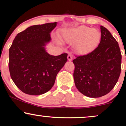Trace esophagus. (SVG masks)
<instances>
[{"mask_svg": "<svg viewBox=\"0 0 126 126\" xmlns=\"http://www.w3.org/2000/svg\"><path fill=\"white\" fill-rule=\"evenodd\" d=\"M72 56L71 55V54H68V56H67V59H68V60L69 61H71L72 60Z\"/></svg>", "mask_w": 126, "mask_h": 126, "instance_id": "1", "label": "esophagus"}]
</instances>
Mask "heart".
<instances>
[{"instance_id":"1","label":"heart","mask_w":126,"mask_h":126,"mask_svg":"<svg viewBox=\"0 0 126 126\" xmlns=\"http://www.w3.org/2000/svg\"><path fill=\"white\" fill-rule=\"evenodd\" d=\"M63 39L67 43L74 44V48L76 52L85 55L92 52L98 47L101 35L96 28L81 26L65 30L63 32ZM58 42L62 44L59 40Z\"/></svg>"}]
</instances>
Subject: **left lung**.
I'll list each match as a JSON object with an SVG mask.
<instances>
[{"instance_id": "left-lung-1", "label": "left lung", "mask_w": 126, "mask_h": 126, "mask_svg": "<svg viewBox=\"0 0 126 126\" xmlns=\"http://www.w3.org/2000/svg\"><path fill=\"white\" fill-rule=\"evenodd\" d=\"M100 31L98 47L72 61L76 87L90 98H99L109 93L121 72L122 55L118 42L103 26H100Z\"/></svg>"}]
</instances>
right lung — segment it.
I'll return each mask as SVG.
<instances>
[{"instance_id": "right-lung-1", "label": "right lung", "mask_w": 126, "mask_h": 126, "mask_svg": "<svg viewBox=\"0 0 126 126\" xmlns=\"http://www.w3.org/2000/svg\"><path fill=\"white\" fill-rule=\"evenodd\" d=\"M57 23L30 26L19 33L9 49V70L19 89L28 95L43 94L54 86L67 61V54L51 55L45 46Z\"/></svg>"}]
</instances>
